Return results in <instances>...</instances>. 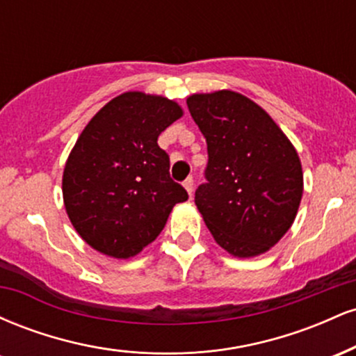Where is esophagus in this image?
<instances>
[{"label": "esophagus", "mask_w": 356, "mask_h": 356, "mask_svg": "<svg viewBox=\"0 0 356 356\" xmlns=\"http://www.w3.org/2000/svg\"><path fill=\"white\" fill-rule=\"evenodd\" d=\"M184 187H186V191L189 192V195H192V192H194V179L187 177L186 181H184Z\"/></svg>", "instance_id": "34e87169"}]
</instances>
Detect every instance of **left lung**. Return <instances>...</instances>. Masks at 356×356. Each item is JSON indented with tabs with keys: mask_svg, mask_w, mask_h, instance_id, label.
<instances>
[{
	"mask_svg": "<svg viewBox=\"0 0 356 356\" xmlns=\"http://www.w3.org/2000/svg\"><path fill=\"white\" fill-rule=\"evenodd\" d=\"M187 107L207 142L206 184L195 206L220 248L236 257L271 249L303 195L296 149L259 105L231 90L194 93Z\"/></svg>",
	"mask_w": 356,
	"mask_h": 356,
	"instance_id": "1",
	"label": "left lung"
}]
</instances>
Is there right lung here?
Segmentation results:
<instances>
[{
  "mask_svg": "<svg viewBox=\"0 0 356 356\" xmlns=\"http://www.w3.org/2000/svg\"><path fill=\"white\" fill-rule=\"evenodd\" d=\"M181 105L125 92L88 122L65 164L63 202L73 227L95 251L129 259L155 241L175 204L187 201L157 144L182 117Z\"/></svg>",
  "mask_w": 356,
  "mask_h": 356,
  "instance_id": "add662e5",
  "label": "right lung"
}]
</instances>
